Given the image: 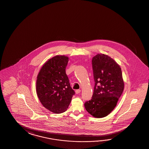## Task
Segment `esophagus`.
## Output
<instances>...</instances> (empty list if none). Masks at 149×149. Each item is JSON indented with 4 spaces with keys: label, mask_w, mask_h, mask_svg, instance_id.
I'll return each mask as SVG.
<instances>
[{
    "label": "esophagus",
    "mask_w": 149,
    "mask_h": 149,
    "mask_svg": "<svg viewBox=\"0 0 149 149\" xmlns=\"http://www.w3.org/2000/svg\"><path fill=\"white\" fill-rule=\"evenodd\" d=\"M80 92H81V90H77L76 91V94H79L80 93Z\"/></svg>",
    "instance_id": "esophagus-1"
}]
</instances>
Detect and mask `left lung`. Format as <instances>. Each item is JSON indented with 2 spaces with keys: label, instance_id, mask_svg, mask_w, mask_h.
<instances>
[{
  "label": "left lung",
  "instance_id": "obj_1",
  "mask_svg": "<svg viewBox=\"0 0 149 149\" xmlns=\"http://www.w3.org/2000/svg\"><path fill=\"white\" fill-rule=\"evenodd\" d=\"M95 86L92 98L85 108L95 118L106 117L114 110L124 90L121 68L109 56L97 54L92 59Z\"/></svg>",
  "mask_w": 149,
  "mask_h": 149
}]
</instances>
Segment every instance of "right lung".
<instances>
[{"label": "right lung", "instance_id": "1", "mask_svg": "<svg viewBox=\"0 0 149 149\" xmlns=\"http://www.w3.org/2000/svg\"><path fill=\"white\" fill-rule=\"evenodd\" d=\"M69 57L57 55L42 66L36 79V93L43 107L55 114L65 111L75 92L66 74Z\"/></svg>", "mask_w": 149, "mask_h": 149}]
</instances>
